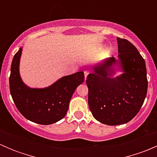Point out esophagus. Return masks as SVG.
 Masks as SVG:
<instances>
[{"label":"esophagus","instance_id":"esophagus-1","mask_svg":"<svg viewBox=\"0 0 157 157\" xmlns=\"http://www.w3.org/2000/svg\"><path fill=\"white\" fill-rule=\"evenodd\" d=\"M89 73H90V71H87V70H86V71H84V76H85V79H86V77H87V75L89 74Z\"/></svg>","mask_w":157,"mask_h":157}]
</instances>
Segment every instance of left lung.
<instances>
[{"mask_svg":"<svg viewBox=\"0 0 157 157\" xmlns=\"http://www.w3.org/2000/svg\"><path fill=\"white\" fill-rule=\"evenodd\" d=\"M118 61L114 57L94 67L86 79L88 104L93 117L102 124L128 123L138 113L146 98L148 82L144 59L127 39L117 38ZM118 63L124 71L112 78L108 68Z\"/></svg>","mask_w":157,"mask_h":157,"instance_id":"obj_1","label":"left lung"}]
</instances>
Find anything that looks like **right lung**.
Wrapping results in <instances>:
<instances>
[{
	"label": "right lung",
	"instance_id": "obj_1",
	"mask_svg": "<svg viewBox=\"0 0 157 157\" xmlns=\"http://www.w3.org/2000/svg\"><path fill=\"white\" fill-rule=\"evenodd\" d=\"M21 53L20 48L13 58L9 78L10 94L17 109L26 119L37 124L46 125L60 121L67 114L76 88L84 80V74L79 71L66 76L47 88H29L19 73Z\"/></svg>",
	"mask_w": 157,
	"mask_h": 157
}]
</instances>
